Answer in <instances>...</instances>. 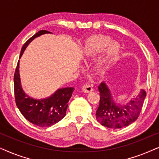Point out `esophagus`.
Returning <instances> with one entry per match:
<instances>
[{
  "label": "esophagus",
  "instance_id": "obj_1",
  "mask_svg": "<svg viewBox=\"0 0 159 159\" xmlns=\"http://www.w3.org/2000/svg\"><path fill=\"white\" fill-rule=\"evenodd\" d=\"M82 91H83L84 93H90V92H92V91H93V87L90 85V84H84V85L82 86Z\"/></svg>",
  "mask_w": 159,
  "mask_h": 159
}]
</instances>
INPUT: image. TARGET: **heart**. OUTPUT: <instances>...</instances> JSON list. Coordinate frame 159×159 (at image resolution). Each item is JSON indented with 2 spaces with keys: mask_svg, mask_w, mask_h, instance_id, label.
<instances>
[{
  "mask_svg": "<svg viewBox=\"0 0 159 159\" xmlns=\"http://www.w3.org/2000/svg\"><path fill=\"white\" fill-rule=\"evenodd\" d=\"M102 52L103 53L97 60L95 66L99 72L105 74L109 70L115 58L119 55L120 45L104 35H94L87 40L83 47L84 57H95Z\"/></svg>",
  "mask_w": 159,
  "mask_h": 159,
  "instance_id": "b5f03b06",
  "label": "heart"
}]
</instances>
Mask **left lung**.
<instances>
[{
  "label": "left lung",
  "mask_w": 159,
  "mask_h": 159,
  "mask_svg": "<svg viewBox=\"0 0 159 159\" xmlns=\"http://www.w3.org/2000/svg\"><path fill=\"white\" fill-rule=\"evenodd\" d=\"M100 103L95 117L103 126L111 129H120L133 123L142 109L146 92L141 89L133 99L125 104L116 103L105 82L98 86Z\"/></svg>",
  "instance_id": "left-lung-1"
}]
</instances>
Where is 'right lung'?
I'll return each mask as SVG.
<instances>
[{"instance_id":"1","label":"right lung","mask_w":159,"mask_h":159,"mask_svg":"<svg viewBox=\"0 0 159 159\" xmlns=\"http://www.w3.org/2000/svg\"><path fill=\"white\" fill-rule=\"evenodd\" d=\"M51 33L47 30H40L30 38L21 50V57L25 49L34 39L45 34ZM14 95L17 108L25 118L40 127H50L61 120L66 115L68 102L75 90L74 88H62L58 89L51 96L42 99L30 97L22 89L19 75V60L15 71Z\"/></svg>"}]
</instances>
